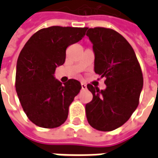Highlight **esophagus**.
<instances>
[{
	"mask_svg": "<svg viewBox=\"0 0 158 158\" xmlns=\"http://www.w3.org/2000/svg\"><path fill=\"white\" fill-rule=\"evenodd\" d=\"M81 88H82V89H85L87 88V85L85 83H81Z\"/></svg>",
	"mask_w": 158,
	"mask_h": 158,
	"instance_id": "34e87169",
	"label": "esophagus"
}]
</instances>
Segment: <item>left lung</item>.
<instances>
[{
	"label": "left lung",
	"mask_w": 158,
	"mask_h": 158,
	"mask_svg": "<svg viewBox=\"0 0 158 158\" xmlns=\"http://www.w3.org/2000/svg\"><path fill=\"white\" fill-rule=\"evenodd\" d=\"M87 29L95 73L106 78V88L87 85L93 99L85 105L86 118L94 129L112 131L125 123L139 105L142 72L132 46L119 33L100 27Z\"/></svg>",
	"instance_id": "1"
}]
</instances>
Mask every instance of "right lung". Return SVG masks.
Returning a JSON list of instances; mask_svg holds the SVG:
<instances>
[{
	"mask_svg": "<svg viewBox=\"0 0 158 158\" xmlns=\"http://www.w3.org/2000/svg\"><path fill=\"white\" fill-rule=\"evenodd\" d=\"M87 28L52 26L34 34L19 54L16 91L23 109L35 125L53 129L68 118L69 108L81 89L76 79L62 84L54 77L66 59V49L85 35Z\"/></svg>",
	"mask_w": 158,
	"mask_h": 158,
	"instance_id": "add662e5",
	"label": "right lung"
}]
</instances>
